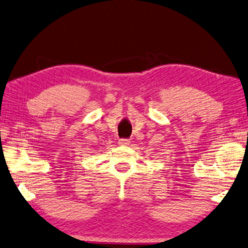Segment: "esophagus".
<instances>
[{
  "instance_id": "esophagus-1",
  "label": "esophagus",
  "mask_w": 248,
  "mask_h": 248,
  "mask_svg": "<svg viewBox=\"0 0 248 248\" xmlns=\"http://www.w3.org/2000/svg\"><path fill=\"white\" fill-rule=\"evenodd\" d=\"M129 140H127V138H121V140H119V144L121 146H127L129 145Z\"/></svg>"
}]
</instances>
